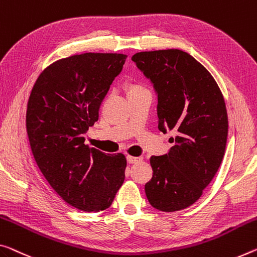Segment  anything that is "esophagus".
Instances as JSON below:
<instances>
[{
  "mask_svg": "<svg viewBox=\"0 0 257 257\" xmlns=\"http://www.w3.org/2000/svg\"><path fill=\"white\" fill-rule=\"evenodd\" d=\"M140 161H142V158H136V157H132V156L127 157L128 164H136V162H140Z\"/></svg>",
  "mask_w": 257,
  "mask_h": 257,
  "instance_id": "34e87169",
  "label": "esophagus"
}]
</instances>
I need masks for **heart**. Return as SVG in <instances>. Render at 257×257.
<instances>
[{
    "instance_id": "obj_1",
    "label": "heart",
    "mask_w": 257,
    "mask_h": 257,
    "mask_svg": "<svg viewBox=\"0 0 257 257\" xmlns=\"http://www.w3.org/2000/svg\"><path fill=\"white\" fill-rule=\"evenodd\" d=\"M124 90H125V93H127V96L130 97L133 95H136V93L146 91V89L143 87V85L137 82H128L125 84Z\"/></svg>"
}]
</instances>
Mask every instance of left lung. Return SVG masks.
Masks as SVG:
<instances>
[{
    "label": "left lung",
    "instance_id": "obj_1",
    "mask_svg": "<svg viewBox=\"0 0 257 257\" xmlns=\"http://www.w3.org/2000/svg\"><path fill=\"white\" fill-rule=\"evenodd\" d=\"M132 60L156 91L159 130L175 133L168 153L150 158L146 197L159 210L184 209L221 166L229 127L223 95L210 73L178 49L138 52Z\"/></svg>",
    "mask_w": 257,
    "mask_h": 257
}]
</instances>
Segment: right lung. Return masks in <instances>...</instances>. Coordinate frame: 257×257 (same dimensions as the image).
<instances>
[{"instance_id": "1", "label": "right lung", "mask_w": 257, "mask_h": 257, "mask_svg": "<svg viewBox=\"0 0 257 257\" xmlns=\"http://www.w3.org/2000/svg\"><path fill=\"white\" fill-rule=\"evenodd\" d=\"M127 56L82 54L50 65L28 99L26 128L41 173L68 205L83 211L108 208L124 181L123 154L84 144L89 127Z\"/></svg>"}]
</instances>
